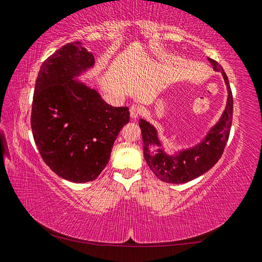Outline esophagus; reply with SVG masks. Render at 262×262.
<instances>
[{"instance_id":"34e87169","label":"esophagus","mask_w":262,"mask_h":262,"mask_svg":"<svg viewBox=\"0 0 262 262\" xmlns=\"http://www.w3.org/2000/svg\"><path fill=\"white\" fill-rule=\"evenodd\" d=\"M141 110L138 105H131L130 107V116L132 119H137L140 116Z\"/></svg>"}]
</instances>
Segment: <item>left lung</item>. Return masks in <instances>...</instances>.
I'll list each match as a JSON object with an SVG mask.
<instances>
[{
  "label": "left lung",
  "mask_w": 262,
  "mask_h": 262,
  "mask_svg": "<svg viewBox=\"0 0 262 262\" xmlns=\"http://www.w3.org/2000/svg\"><path fill=\"white\" fill-rule=\"evenodd\" d=\"M208 61L215 71L222 73L228 90V101L220 121L210 128L207 136L198 145L183 149L175 155H169L162 148V143L158 137L157 128L145 119L139 121L141 135H143L145 160L150 170L162 182L182 184L194 180L213 168L222 157L223 150L226 148L232 122V93L223 68L212 58H208ZM150 145H157L162 148L153 155L150 153Z\"/></svg>",
  "instance_id": "8db88e82"
}]
</instances>
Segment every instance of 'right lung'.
Here are the masks:
<instances>
[{"label": "right lung", "instance_id": "add662e5", "mask_svg": "<svg viewBox=\"0 0 262 262\" xmlns=\"http://www.w3.org/2000/svg\"><path fill=\"white\" fill-rule=\"evenodd\" d=\"M93 66V54L81 42H71L46 59L35 81L31 114L35 145L45 163L73 183L100 175L130 121L127 107H113L76 79Z\"/></svg>", "mask_w": 262, "mask_h": 262}]
</instances>
